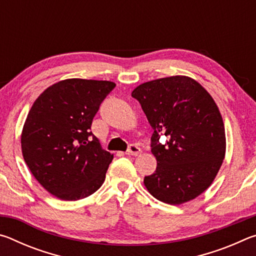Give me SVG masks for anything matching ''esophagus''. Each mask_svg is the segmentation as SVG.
<instances>
[{
	"label": "esophagus",
	"mask_w": 256,
	"mask_h": 256,
	"mask_svg": "<svg viewBox=\"0 0 256 256\" xmlns=\"http://www.w3.org/2000/svg\"><path fill=\"white\" fill-rule=\"evenodd\" d=\"M141 154V149L138 148L136 144H131L128 146V149L126 151V154L128 156H138Z\"/></svg>",
	"instance_id": "1"
}]
</instances>
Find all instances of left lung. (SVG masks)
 <instances>
[{"instance_id": "8db88e82", "label": "left lung", "mask_w": 256, "mask_h": 256, "mask_svg": "<svg viewBox=\"0 0 256 256\" xmlns=\"http://www.w3.org/2000/svg\"><path fill=\"white\" fill-rule=\"evenodd\" d=\"M140 102L154 130L151 152L157 159L144 183L149 193L168 204L188 202L209 188L226 154V134L219 108L192 78L174 76L136 86ZM168 138L162 145L158 138Z\"/></svg>"}]
</instances>
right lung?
Segmentation results:
<instances>
[{
	"label": "right lung",
	"instance_id": "right-lung-1",
	"mask_svg": "<svg viewBox=\"0 0 256 256\" xmlns=\"http://www.w3.org/2000/svg\"><path fill=\"white\" fill-rule=\"evenodd\" d=\"M115 86L66 79L48 86L30 108L21 134L24 159L42 188L60 200L92 196L105 180L114 156L102 148L92 124Z\"/></svg>",
	"mask_w": 256,
	"mask_h": 256
}]
</instances>
